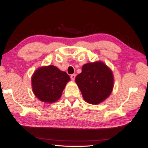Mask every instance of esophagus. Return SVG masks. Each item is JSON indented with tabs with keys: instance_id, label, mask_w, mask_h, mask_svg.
Segmentation results:
<instances>
[{
	"instance_id": "1",
	"label": "esophagus",
	"mask_w": 148,
	"mask_h": 148,
	"mask_svg": "<svg viewBox=\"0 0 148 148\" xmlns=\"http://www.w3.org/2000/svg\"><path fill=\"white\" fill-rule=\"evenodd\" d=\"M71 78L72 80H74L75 78H76V74H72L71 76Z\"/></svg>"
}]
</instances>
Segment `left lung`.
<instances>
[{
  "mask_svg": "<svg viewBox=\"0 0 148 148\" xmlns=\"http://www.w3.org/2000/svg\"><path fill=\"white\" fill-rule=\"evenodd\" d=\"M76 82L85 101L98 104L112 92L114 77L111 70L103 62H89L82 67V72L76 77Z\"/></svg>",
  "mask_w": 148,
  "mask_h": 148,
  "instance_id": "8db88e82",
  "label": "left lung"
}]
</instances>
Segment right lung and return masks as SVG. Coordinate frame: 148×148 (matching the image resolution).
<instances>
[{
    "mask_svg": "<svg viewBox=\"0 0 148 148\" xmlns=\"http://www.w3.org/2000/svg\"><path fill=\"white\" fill-rule=\"evenodd\" d=\"M70 77L65 72L49 65L36 70L32 77V90L37 98L52 103L61 97Z\"/></svg>",
    "mask_w": 148,
    "mask_h": 148,
    "instance_id": "add662e5",
    "label": "right lung"
}]
</instances>
